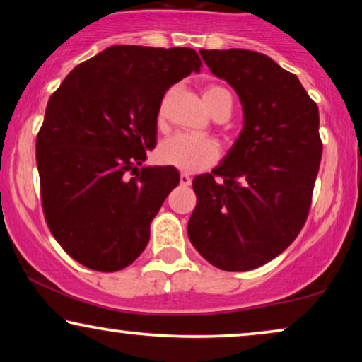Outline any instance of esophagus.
I'll list each match as a JSON object with an SVG mask.
<instances>
[{"label": "esophagus", "instance_id": "1", "mask_svg": "<svg viewBox=\"0 0 362 362\" xmlns=\"http://www.w3.org/2000/svg\"><path fill=\"white\" fill-rule=\"evenodd\" d=\"M191 181H192V180H191L189 175H186V173H181V176H180L181 186H189Z\"/></svg>", "mask_w": 362, "mask_h": 362}]
</instances>
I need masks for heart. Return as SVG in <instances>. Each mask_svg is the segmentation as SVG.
I'll use <instances>...</instances> for the list:
<instances>
[{
  "mask_svg": "<svg viewBox=\"0 0 362 362\" xmlns=\"http://www.w3.org/2000/svg\"><path fill=\"white\" fill-rule=\"evenodd\" d=\"M204 103L209 112L214 113L227 110L230 115L232 95L222 86H207L204 88ZM166 115V100L161 103L158 112V125H163ZM219 158V146L211 138H197L191 135H173L166 138L158 148V160L161 165L173 166L185 173H197L206 170Z\"/></svg>",
  "mask_w": 362,
  "mask_h": 362,
  "instance_id": "heart-1",
  "label": "heart"
}]
</instances>
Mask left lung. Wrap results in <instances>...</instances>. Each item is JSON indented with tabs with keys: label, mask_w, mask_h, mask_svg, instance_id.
Masks as SVG:
<instances>
[{
	"label": "left lung",
	"mask_w": 362,
	"mask_h": 362,
	"mask_svg": "<svg viewBox=\"0 0 362 362\" xmlns=\"http://www.w3.org/2000/svg\"><path fill=\"white\" fill-rule=\"evenodd\" d=\"M199 54L239 95L244 127L221 165L192 180L197 202L187 235L217 269L252 270L280 255L305 226L323 150L318 107L298 77L265 54Z\"/></svg>",
	"instance_id": "1"
}]
</instances>
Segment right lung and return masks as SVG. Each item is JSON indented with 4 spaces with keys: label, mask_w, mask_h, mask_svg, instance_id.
<instances>
[{
    "label": "right lung",
    "mask_w": 362,
    "mask_h": 362,
    "mask_svg": "<svg viewBox=\"0 0 362 362\" xmlns=\"http://www.w3.org/2000/svg\"><path fill=\"white\" fill-rule=\"evenodd\" d=\"M194 49L112 46L78 64L52 93L36 140L44 216L87 269L138 259L150 224L180 185L173 166H143L168 88L199 72Z\"/></svg>",
    "instance_id": "right-lung-1"
}]
</instances>
